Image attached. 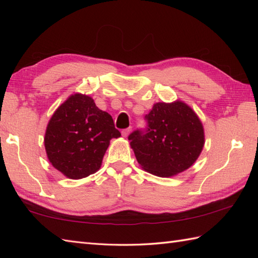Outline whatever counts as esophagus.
I'll return each mask as SVG.
<instances>
[{"mask_svg": "<svg viewBox=\"0 0 258 258\" xmlns=\"http://www.w3.org/2000/svg\"><path fill=\"white\" fill-rule=\"evenodd\" d=\"M131 131H132V128H131V127L123 130V131H122V136H123V138H127L128 134L131 133Z\"/></svg>", "mask_w": 258, "mask_h": 258, "instance_id": "34e87169", "label": "esophagus"}]
</instances>
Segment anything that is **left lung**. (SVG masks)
Returning <instances> with one entry per match:
<instances>
[{"mask_svg": "<svg viewBox=\"0 0 258 258\" xmlns=\"http://www.w3.org/2000/svg\"><path fill=\"white\" fill-rule=\"evenodd\" d=\"M149 127L128 136L136 160L144 171L171 177L189 168L205 144L204 127L183 101L158 102L146 115Z\"/></svg>", "mask_w": 258, "mask_h": 258, "instance_id": "obj_1", "label": "left lung"}]
</instances>
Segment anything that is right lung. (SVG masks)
<instances>
[{
  "label": "right lung",
  "instance_id": "right-lung-1",
  "mask_svg": "<svg viewBox=\"0 0 258 258\" xmlns=\"http://www.w3.org/2000/svg\"><path fill=\"white\" fill-rule=\"evenodd\" d=\"M119 136L111 115L91 96L75 93L48 120L44 146L54 168L68 178L80 179L100 169L109 141Z\"/></svg>",
  "mask_w": 258,
  "mask_h": 258
}]
</instances>
